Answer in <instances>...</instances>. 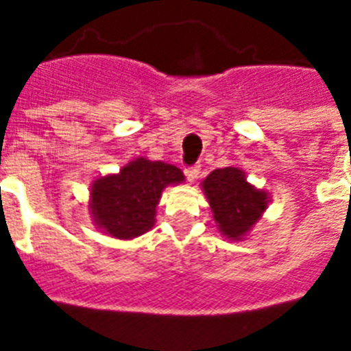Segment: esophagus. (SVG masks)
<instances>
[{
  "mask_svg": "<svg viewBox=\"0 0 351 351\" xmlns=\"http://www.w3.org/2000/svg\"><path fill=\"white\" fill-rule=\"evenodd\" d=\"M184 173H186V178H188V181L193 182L195 179L198 178L200 170H198V167H188V169H184Z\"/></svg>",
  "mask_w": 351,
  "mask_h": 351,
  "instance_id": "esophagus-1",
  "label": "esophagus"
}]
</instances>
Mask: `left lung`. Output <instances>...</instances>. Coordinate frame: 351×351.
Masks as SVG:
<instances>
[{
	"mask_svg": "<svg viewBox=\"0 0 351 351\" xmlns=\"http://www.w3.org/2000/svg\"><path fill=\"white\" fill-rule=\"evenodd\" d=\"M202 190L219 232L230 241H243L267 209V191L256 190L235 167L213 170L204 179Z\"/></svg>",
	"mask_w": 351,
	"mask_h": 351,
	"instance_id": "obj_1",
	"label": "left lung"
}]
</instances>
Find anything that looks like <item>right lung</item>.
Masks as SVG:
<instances>
[{
  "mask_svg": "<svg viewBox=\"0 0 351 351\" xmlns=\"http://www.w3.org/2000/svg\"><path fill=\"white\" fill-rule=\"evenodd\" d=\"M179 182H184V176L178 167L137 158L119 173L93 182L89 198L93 221L112 237H138L154 226L161 191Z\"/></svg>",
  "mask_w": 351,
  "mask_h": 351,
  "instance_id": "obj_1",
  "label": "right lung"
}]
</instances>
